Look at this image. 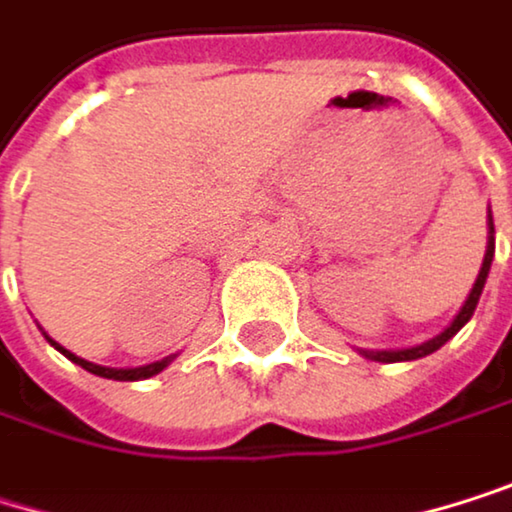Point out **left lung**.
I'll return each instance as SVG.
<instances>
[{"instance_id":"8db88e82","label":"left lung","mask_w":512,"mask_h":512,"mask_svg":"<svg viewBox=\"0 0 512 512\" xmlns=\"http://www.w3.org/2000/svg\"><path fill=\"white\" fill-rule=\"evenodd\" d=\"M492 258H495V224H492V212H489V245H486V258H483L480 276H477V282H473V288H470V294H467V300H464L461 312L452 318V324L446 327V331H443V334H437L434 340L422 343V346H413V349H385V352H367V349H361V355H364V358H370V361L394 364V361H416V358H425V355L437 352L443 343H449V340L461 331V327L470 321L473 309H477V303H480V294H483V288H486V279H489V270H492Z\"/></svg>"}]
</instances>
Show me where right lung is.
I'll list each match as a JSON object with an SVG mask.
<instances>
[{
	"instance_id": "right-lung-1",
	"label": "right lung",
	"mask_w": 512,
	"mask_h": 512,
	"mask_svg": "<svg viewBox=\"0 0 512 512\" xmlns=\"http://www.w3.org/2000/svg\"><path fill=\"white\" fill-rule=\"evenodd\" d=\"M48 337V334H45ZM48 343L57 349V352H63L72 364H78V367H84L87 373H93V376H102V379H115V382H139V379H151V376H157L163 367H169V361L175 358V355H169V358H163V361H154V364H145V367H102V364H93V361H84V358H78V355H72L69 349H63L57 340H51L48 337Z\"/></svg>"
}]
</instances>
